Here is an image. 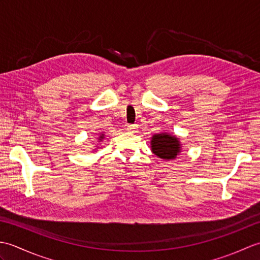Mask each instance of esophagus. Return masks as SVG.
Masks as SVG:
<instances>
[{
	"label": "esophagus",
	"instance_id": "34e87169",
	"mask_svg": "<svg viewBox=\"0 0 260 260\" xmlns=\"http://www.w3.org/2000/svg\"><path fill=\"white\" fill-rule=\"evenodd\" d=\"M136 129H137V125H133V124H132V125L127 126V131L132 132V133H135Z\"/></svg>",
	"mask_w": 260,
	"mask_h": 260
}]
</instances>
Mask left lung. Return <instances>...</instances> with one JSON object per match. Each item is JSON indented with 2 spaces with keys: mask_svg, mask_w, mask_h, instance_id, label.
<instances>
[{
  "mask_svg": "<svg viewBox=\"0 0 260 260\" xmlns=\"http://www.w3.org/2000/svg\"><path fill=\"white\" fill-rule=\"evenodd\" d=\"M151 151L162 159H175L182 152L180 139L174 134L162 132L151 137Z\"/></svg>",
  "mask_w": 260,
  "mask_h": 260,
  "instance_id": "obj_1",
  "label": "left lung"
}]
</instances>
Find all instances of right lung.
Instances as JSON below:
<instances>
[{"label":"right lung","mask_w":260,"mask_h":260,"mask_svg":"<svg viewBox=\"0 0 260 260\" xmlns=\"http://www.w3.org/2000/svg\"><path fill=\"white\" fill-rule=\"evenodd\" d=\"M105 139V134L104 133H99L98 135V142H102Z\"/></svg>","instance_id":"add662e5"}]
</instances>
